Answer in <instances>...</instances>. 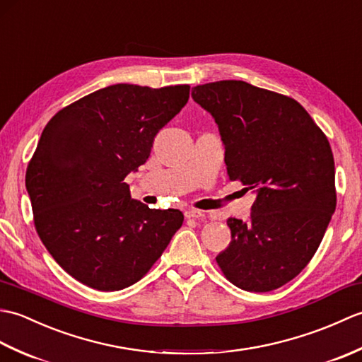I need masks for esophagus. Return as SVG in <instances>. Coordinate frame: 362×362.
<instances>
[{"label":"esophagus","mask_w":362,"mask_h":362,"mask_svg":"<svg viewBox=\"0 0 362 362\" xmlns=\"http://www.w3.org/2000/svg\"><path fill=\"white\" fill-rule=\"evenodd\" d=\"M185 216L189 219H202L205 216V213L201 210H187Z\"/></svg>","instance_id":"esophagus-1"}]
</instances>
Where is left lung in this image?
Masks as SVG:
<instances>
[{
  "label": "left lung",
  "mask_w": 362,
  "mask_h": 362,
  "mask_svg": "<svg viewBox=\"0 0 362 362\" xmlns=\"http://www.w3.org/2000/svg\"><path fill=\"white\" fill-rule=\"evenodd\" d=\"M218 124L230 180L255 193L249 221L228 218L232 241L216 261L235 286L267 292L303 271L336 209L334 158L296 99L244 81L197 86Z\"/></svg>",
  "instance_id": "left-lung-1"
}]
</instances>
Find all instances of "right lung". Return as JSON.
<instances>
[{
  "label": "right lung",
  "instance_id": "right-lung-1",
  "mask_svg": "<svg viewBox=\"0 0 362 362\" xmlns=\"http://www.w3.org/2000/svg\"><path fill=\"white\" fill-rule=\"evenodd\" d=\"M188 98L189 86L117 83L65 107L43 129L26 171L34 224L78 281L98 291L130 286L182 227V211L135 201L124 179Z\"/></svg>",
  "mask_w": 362,
  "mask_h": 362
}]
</instances>
